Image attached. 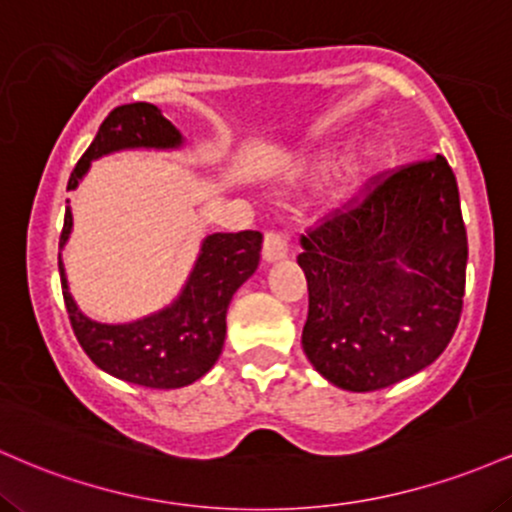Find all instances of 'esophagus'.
I'll use <instances>...</instances> for the list:
<instances>
[{"mask_svg": "<svg viewBox=\"0 0 512 512\" xmlns=\"http://www.w3.org/2000/svg\"><path fill=\"white\" fill-rule=\"evenodd\" d=\"M287 251H290V246H287V237H283L280 232H266V237H263V256L268 258V261H280V258L287 256Z\"/></svg>", "mask_w": 512, "mask_h": 512, "instance_id": "1", "label": "esophagus"}]
</instances>
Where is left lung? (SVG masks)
Returning a JSON list of instances; mask_svg holds the SVG:
<instances>
[{"mask_svg": "<svg viewBox=\"0 0 512 512\" xmlns=\"http://www.w3.org/2000/svg\"><path fill=\"white\" fill-rule=\"evenodd\" d=\"M302 249V348L336 387L375 392L406 380L455 336L469 246L457 179L440 154L367 179L302 234Z\"/></svg>", "mask_w": 512, "mask_h": 512, "instance_id": "1", "label": "left lung"}]
</instances>
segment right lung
Listing matches in <instances>:
<instances>
[{"mask_svg":"<svg viewBox=\"0 0 512 512\" xmlns=\"http://www.w3.org/2000/svg\"><path fill=\"white\" fill-rule=\"evenodd\" d=\"M181 132L145 101L113 108L96 132L94 142L74 166L67 191L79 186L91 159L130 147H179ZM72 232V212L65 210L60 249ZM263 234L246 229L237 234H210L200 256L171 307L130 324H99L84 317L74 304L62 261L60 283L74 336L101 370L118 380L149 389L186 387L205 375L220 358L227 333V307L234 292L258 268Z\"/></svg>","mask_w":512,"mask_h":512,"instance_id":"add662e5","label":"right lung"}]
</instances>
